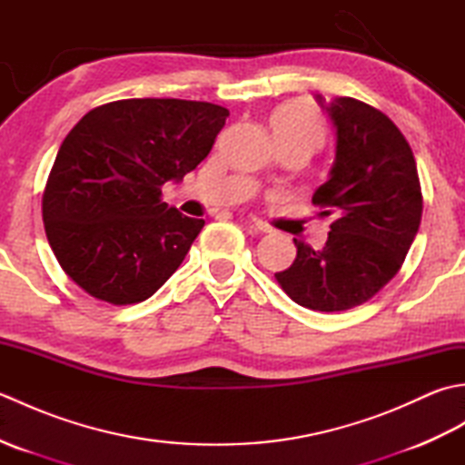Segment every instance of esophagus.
<instances>
[{
  "instance_id": "obj_1",
  "label": "esophagus",
  "mask_w": 465,
  "mask_h": 465,
  "mask_svg": "<svg viewBox=\"0 0 465 465\" xmlns=\"http://www.w3.org/2000/svg\"><path fill=\"white\" fill-rule=\"evenodd\" d=\"M250 223H252L253 230H258V232H262V233H270V232H272V227H270L268 223L258 220V217H253V215H250Z\"/></svg>"
}]
</instances>
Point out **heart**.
<instances>
[{
  "label": "heart",
  "mask_w": 465,
  "mask_h": 465,
  "mask_svg": "<svg viewBox=\"0 0 465 465\" xmlns=\"http://www.w3.org/2000/svg\"><path fill=\"white\" fill-rule=\"evenodd\" d=\"M270 127L275 140H302L310 145L322 140V122L308 102H292L278 107Z\"/></svg>",
  "instance_id": "heart-1"
}]
</instances>
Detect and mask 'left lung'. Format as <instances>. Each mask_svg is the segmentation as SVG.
Listing matches in <instances>:
<instances>
[{
	"instance_id": "left-lung-1",
	"label": "left lung",
	"mask_w": 465,
	"mask_h": 465,
	"mask_svg": "<svg viewBox=\"0 0 465 465\" xmlns=\"http://www.w3.org/2000/svg\"><path fill=\"white\" fill-rule=\"evenodd\" d=\"M315 100L335 130V157L312 202L335 220L322 250L293 240L298 255L275 280L303 308L341 312L401 268L421 222V190L411 147L388 115L353 97Z\"/></svg>"
}]
</instances>
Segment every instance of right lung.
<instances>
[{
  "label": "right lung",
  "instance_id": "add662e5",
  "mask_svg": "<svg viewBox=\"0 0 465 465\" xmlns=\"http://www.w3.org/2000/svg\"><path fill=\"white\" fill-rule=\"evenodd\" d=\"M227 115L207 102L145 97L100 105L75 124L42 212L59 265L82 290L137 303L180 268L205 222L162 202V185L205 160Z\"/></svg>",
  "mask_w": 465,
  "mask_h": 465
}]
</instances>
